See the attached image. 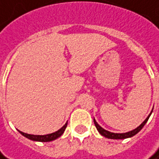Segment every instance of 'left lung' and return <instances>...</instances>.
Here are the masks:
<instances>
[{
  "label": "left lung",
  "instance_id": "left-lung-1",
  "mask_svg": "<svg viewBox=\"0 0 159 159\" xmlns=\"http://www.w3.org/2000/svg\"><path fill=\"white\" fill-rule=\"evenodd\" d=\"M152 112V111H151ZM150 112V114H151ZM150 114L147 117V119L144 120L143 122L141 124V125H139L138 127H136L135 129H134V130H132L130 132H127V133H123V134H115V133H111V132H109L105 130V129H103L102 126L97 124V122L95 121V119H94V123H95V127H96V129L98 130V132L101 134L102 136H104V137L109 138V139H125V138H129L132 137V136H134V135H135L137 133L142 130V128L143 127L144 125L147 123V121H148V119L150 118Z\"/></svg>",
  "mask_w": 159,
  "mask_h": 159
}]
</instances>
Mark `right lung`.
I'll use <instances>...</instances> for the list:
<instances>
[{
	"mask_svg": "<svg viewBox=\"0 0 159 159\" xmlns=\"http://www.w3.org/2000/svg\"><path fill=\"white\" fill-rule=\"evenodd\" d=\"M67 126V123H65V125L60 128L59 130H57L55 133H52V134H46V135H34V134H25V133H23V132L19 131V133L21 134L22 135H24L25 137L28 138L32 141H35V142H51V141H54L56 139H57L58 137H60L63 134H64V130Z\"/></svg>",
	"mask_w": 159,
	"mask_h": 159,
	"instance_id": "add662e5",
	"label": "right lung"
}]
</instances>
